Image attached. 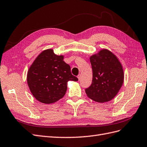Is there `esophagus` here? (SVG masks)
Wrapping results in <instances>:
<instances>
[{
    "instance_id": "34e87169",
    "label": "esophagus",
    "mask_w": 147,
    "mask_h": 147,
    "mask_svg": "<svg viewBox=\"0 0 147 147\" xmlns=\"http://www.w3.org/2000/svg\"><path fill=\"white\" fill-rule=\"evenodd\" d=\"M81 75L80 74H79L78 75V78L79 80H80V79H81Z\"/></svg>"
}]
</instances>
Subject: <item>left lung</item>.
Returning a JSON list of instances; mask_svg holds the SVG:
<instances>
[{
    "instance_id": "8db88e82",
    "label": "left lung",
    "mask_w": 147,
    "mask_h": 147,
    "mask_svg": "<svg viewBox=\"0 0 147 147\" xmlns=\"http://www.w3.org/2000/svg\"><path fill=\"white\" fill-rule=\"evenodd\" d=\"M92 82L86 89L87 97L94 101H110L118 93L124 82L122 65L118 58L107 49H103L90 57Z\"/></svg>"
}]
</instances>
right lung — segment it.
Wrapping results in <instances>:
<instances>
[{"label":"right lung","instance_id":"obj_1","mask_svg":"<svg viewBox=\"0 0 147 147\" xmlns=\"http://www.w3.org/2000/svg\"><path fill=\"white\" fill-rule=\"evenodd\" d=\"M57 55L52 49H47L37 56L29 68L27 82L29 89L39 102L50 104L64 97L69 81L78 79L71 73V68Z\"/></svg>","mask_w":147,"mask_h":147}]
</instances>
